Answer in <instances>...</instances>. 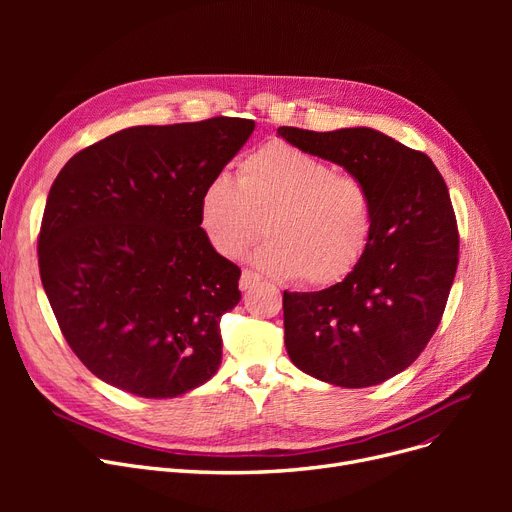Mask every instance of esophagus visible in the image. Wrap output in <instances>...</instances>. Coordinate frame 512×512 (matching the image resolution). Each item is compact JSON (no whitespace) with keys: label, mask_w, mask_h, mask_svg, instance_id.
Masks as SVG:
<instances>
[{"label":"esophagus","mask_w":512,"mask_h":512,"mask_svg":"<svg viewBox=\"0 0 512 512\" xmlns=\"http://www.w3.org/2000/svg\"><path fill=\"white\" fill-rule=\"evenodd\" d=\"M257 284H259V276H257L255 272H251V270H245V272H242L240 282H238V286H240V290H242V292L249 290V288H253V286H257Z\"/></svg>","instance_id":"34e87169"}]
</instances>
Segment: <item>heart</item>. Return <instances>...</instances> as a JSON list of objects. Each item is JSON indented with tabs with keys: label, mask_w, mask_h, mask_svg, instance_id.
I'll return each mask as SVG.
<instances>
[{
	"label": "heart",
	"mask_w": 512,
	"mask_h": 512,
	"mask_svg": "<svg viewBox=\"0 0 512 512\" xmlns=\"http://www.w3.org/2000/svg\"><path fill=\"white\" fill-rule=\"evenodd\" d=\"M255 263L280 278L332 286L351 276L373 238L365 182L288 143L263 145L238 161L236 180L211 178L199 199L209 245L238 257L263 232Z\"/></svg>",
	"instance_id": "b5f03b06"
}]
</instances>
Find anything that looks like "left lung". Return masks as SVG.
Masks as SVG:
<instances>
[{
    "instance_id": "8db88e82",
    "label": "left lung",
    "mask_w": 512,
    "mask_h": 512,
    "mask_svg": "<svg viewBox=\"0 0 512 512\" xmlns=\"http://www.w3.org/2000/svg\"><path fill=\"white\" fill-rule=\"evenodd\" d=\"M278 134L361 178L373 199V238L357 270L319 292L284 290L288 357L340 388L382 384L421 355L448 301L459 230L446 182L425 153L373 128Z\"/></svg>"
}]
</instances>
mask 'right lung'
Returning a JSON list of instances; mask_svg holds the SVG:
<instances>
[{"label":"right lung","instance_id":"right-lung-1","mask_svg":"<svg viewBox=\"0 0 512 512\" xmlns=\"http://www.w3.org/2000/svg\"><path fill=\"white\" fill-rule=\"evenodd\" d=\"M253 130L224 116L132 126L78 151L53 180L41 282L74 355L105 384L174 398L218 371L240 270L209 245L199 199Z\"/></svg>","mask_w":512,"mask_h":512}]
</instances>
